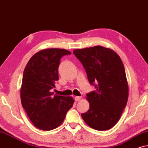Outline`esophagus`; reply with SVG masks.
Masks as SVG:
<instances>
[{
    "label": "esophagus",
    "instance_id": "obj_1",
    "mask_svg": "<svg viewBox=\"0 0 148 148\" xmlns=\"http://www.w3.org/2000/svg\"><path fill=\"white\" fill-rule=\"evenodd\" d=\"M81 97H79V96H76V97H74V99H75L76 101H79L80 99H81Z\"/></svg>",
    "mask_w": 148,
    "mask_h": 148
}]
</instances>
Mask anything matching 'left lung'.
<instances>
[{
	"mask_svg": "<svg viewBox=\"0 0 148 148\" xmlns=\"http://www.w3.org/2000/svg\"><path fill=\"white\" fill-rule=\"evenodd\" d=\"M88 80L96 90L86 94L88 112L81 114L92 129L106 131L118 123L128 101L129 86L123 63L115 51L102 46L75 49Z\"/></svg>",
	"mask_w": 148,
	"mask_h": 148,
	"instance_id": "1",
	"label": "left lung"
}]
</instances>
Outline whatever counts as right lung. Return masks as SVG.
Here are the masks:
<instances>
[{
	"mask_svg": "<svg viewBox=\"0 0 148 148\" xmlns=\"http://www.w3.org/2000/svg\"><path fill=\"white\" fill-rule=\"evenodd\" d=\"M70 54L64 49H43L32 57L23 71L21 104L33 125L40 130L58 127L74 102L72 97L53 95L51 92L59 80L60 59Z\"/></svg>",
	"mask_w": 148,
	"mask_h": 148,
	"instance_id": "right-lung-1",
	"label": "right lung"
}]
</instances>
